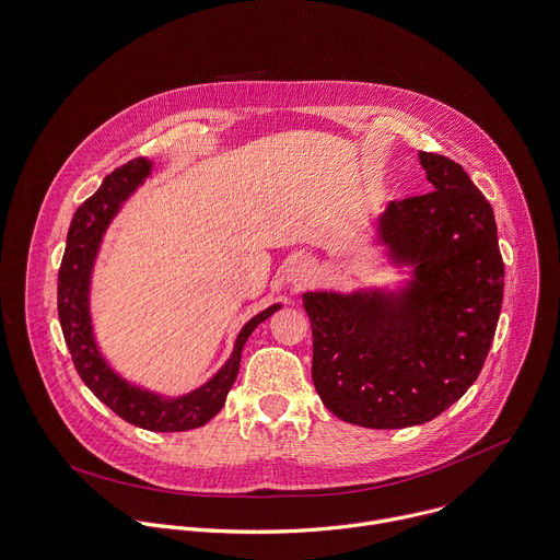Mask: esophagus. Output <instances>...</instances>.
Instances as JSON below:
<instances>
[{"label":"esophagus","mask_w":560,"mask_h":560,"mask_svg":"<svg viewBox=\"0 0 560 560\" xmlns=\"http://www.w3.org/2000/svg\"><path fill=\"white\" fill-rule=\"evenodd\" d=\"M314 264L310 261V259H305V257H299V259H294L292 264H290V268H288V272H285V279H288V283H292L294 288H303V285H307L312 279H314Z\"/></svg>","instance_id":"1"}]
</instances>
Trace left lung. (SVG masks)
Returning a JSON list of instances; mask_svg holds the SVG:
<instances>
[{
  "mask_svg": "<svg viewBox=\"0 0 560 560\" xmlns=\"http://www.w3.org/2000/svg\"><path fill=\"white\" fill-rule=\"evenodd\" d=\"M432 192L389 201L374 244L408 279L394 288L310 290L312 381L341 421L396 430L436 419L490 352L505 268L494 210L452 159L419 152Z\"/></svg>",
  "mask_w": 560,
  "mask_h": 560,
  "instance_id": "left-lung-1",
  "label": "left lung"
}]
</instances>
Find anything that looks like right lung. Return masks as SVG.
I'll list each match as a JSON object with an SVG mask.
<instances>
[{
    "mask_svg": "<svg viewBox=\"0 0 560 560\" xmlns=\"http://www.w3.org/2000/svg\"><path fill=\"white\" fill-rule=\"evenodd\" d=\"M152 168L154 166L150 159H132L126 166L110 173L102 182L100 190L74 210L57 279V312L72 363L104 406H108L124 421L150 432H186L206 425L214 415L221 412L225 396L236 378L242 350L248 337L281 307V303L255 314L242 332L236 335L230 359L203 385L179 396H166L162 392L141 387L124 378L106 361L95 337L91 312L93 270L108 225L119 214L121 206L137 192V188L145 184Z\"/></svg>",
    "mask_w": 560,
    "mask_h": 560,
    "instance_id": "add662e5",
    "label": "right lung"
}]
</instances>
